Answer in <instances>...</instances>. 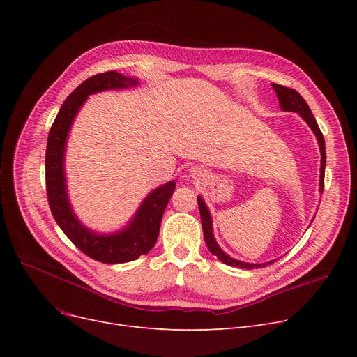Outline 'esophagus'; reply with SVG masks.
Masks as SVG:
<instances>
[{"instance_id":"obj_1","label":"esophagus","mask_w":357,"mask_h":357,"mask_svg":"<svg viewBox=\"0 0 357 357\" xmlns=\"http://www.w3.org/2000/svg\"><path fill=\"white\" fill-rule=\"evenodd\" d=\"M191 172H194V174H197V172H198V169H197V167H192V169H191Z\"/></svg>"}]
</instances>
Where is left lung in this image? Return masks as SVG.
<instances>
[{"mask_svg":"<svg viewBox=\"0 0 357 357\" xmlns=\"http://www.w3.org/2000/svg\"><path fill=\"white\" fill-rule=\"evenodd\" d=\"M272 88L275 89L278 100H279V105L284 111H292V112H298L307 124L311 127V130L314 131V135L317 137L318 144H320V152H321V171H320V192L323 194L324 190V171H326V144H324V137L320 127H318L312 112L308 107V104L305 102V100L299 96V92H296L292 88H287L282 85L278 84H272ZM198 207H199V214H201V224H202V231H204V238L207 246L210 249V252L218 257V260H221L222 264H226L229 266H236V268H241V269H253V268H261L265 265H271L273 264L275 260H271L269 264H246V261H240L236 260L233 257H230L229 255L224 253L220 246L217 245V241L214 238L213 234V220H211V214L205 205L204 199L201 197H198Z\"/></svg>","mask_w":357,"mask_h":357,"instance_id":"1","label":"left lung"}]
</instances>
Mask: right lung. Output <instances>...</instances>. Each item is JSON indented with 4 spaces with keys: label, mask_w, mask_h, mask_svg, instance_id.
I'll list each match as a JSON object with an SVG mask.
<instances>
[{
    "label": "right lung",
    "mask_w": 357,
    "mask_h": 357,
    "mask_svg": "<svg viewBox=\"0 0 357 357\" xmlns=\"http://www.w3.org/2000/svg\"><path fill=\"white\" fill-rule=\"evenodd\" d=\"M139 81L108 70L93 75L72 91L56 116L46 147V192L49 207L58 226L82 253L102 264H126L150 252L159 236L160 221L166 205L175 191V181L150 192L127 227L112 234H97L86 229L73 214L68 198L65 178V147L75 116L91 93L107 89L136 86Z\"/></svg>",
    "instance_id": "add662e5"
}]
</instances>
